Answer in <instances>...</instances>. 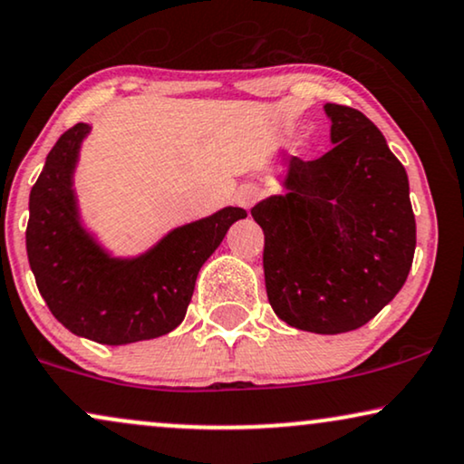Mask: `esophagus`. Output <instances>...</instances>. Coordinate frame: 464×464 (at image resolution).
<instances>
[{
  "instance_id": "34e87169",
  "label": "esophagus",
  "mask_w": 464,
  "mask_h": 464,
  "mask_svg": "<svg viewBox=\"0 0 464 464\" xmlns=\"http://www.w3.org/2000/svg\"><path fill=\"white\" fill-rule=\"evenodd\" d=\"M258 197H261V190H258L256 187H246V188L239 190L237 197H236V201H237L242 208L250 209V208L256 203Z\"/></svg>"
}]
</instances>
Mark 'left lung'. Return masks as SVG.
<instances>
[{
	"mask_svg": "<svg viewBox=\"0 0 464 464\" xmlns=\"http://www.w3.org/2000/svg\"><path fill=\"white\" fill-rule=\"evenodd\" d=\"M329 152L288 157L286 195L252 208L277 318L295 329L354 331L391 304L410 274L416 218L410 182L384 135L354 108L326 103Z\"/></svg>",
	"mask_w": 464,
	"mask_h": 464,
	"instance_id": "8db88e82",
	"label": "left lung"
}]
</instances>
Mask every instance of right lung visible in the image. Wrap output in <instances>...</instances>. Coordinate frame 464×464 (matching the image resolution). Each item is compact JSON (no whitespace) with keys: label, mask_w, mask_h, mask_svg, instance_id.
I'll return each instance as SVG.
<instances>
[{"label":"right lung","mask_w":464,"mask_h":464,"mask_svg":"<svg viewBox=\"0 0 464 464\" xmlns=\"http://www.w3.org/2000/svg\"><path fill=\"white\" fill-rule=\"evenodd\" d=\"M89 125L78 122L48 152L29 193V267L48 310L65 329L97 343L122 345L174 331L184 320L201 265L246 209L225 208L171 231L135 258L103 255L78 225L72 171Z\"/></svg>","instance_id":"right-lung-1"}]
</instances>
